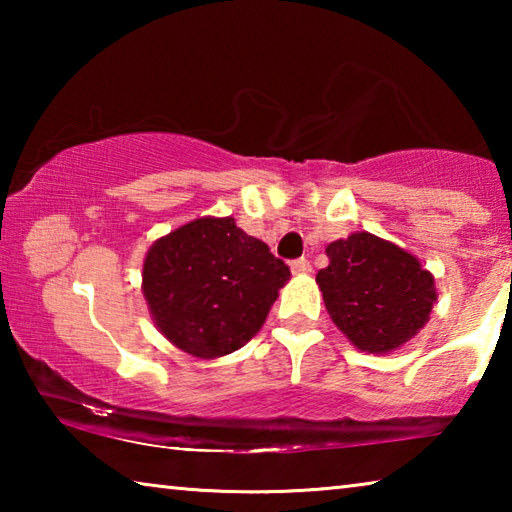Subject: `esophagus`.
Returning <instances> with one entry per match:
<instances>
[{
  "mask_svg": "<svg viewBox=\"0 0 512 512\" xmlns=\"http://www.w3.org/2000/svg\"><path fill=\"white\" fill-rule=\"evenodd\" d=\"M309 271H311L309 259L300 257V259H293V262H291V273H296V275H305V273H309Z\"/></svg>",
  "mask_w": 512,
  "mask_h": 512,
  "instance_id": "34e87169",
  "label": "esophagus"
}]
</instances>
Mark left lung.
Segmentation results:
<instances>
[{
  "label": "left lung",
  "instance_id": "obj_1",
  "mask_svg": "<svg viewBox=\"0 0 512 512\" xmlns=\"http://www.w3.org/2000/svg\"><path fill=\"white\" fill-rule=\"evenodd\" d=\"M325 253L329 266L316 282L329 318L354 348L388 354L427 325L438 293L418 257L370 232L336 239Z\"/></svg>",
  "mask_w": 512,
  "mask_h": 512
}]
</instances>
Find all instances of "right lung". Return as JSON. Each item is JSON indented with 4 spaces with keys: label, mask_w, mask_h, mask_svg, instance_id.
<instances>
[{
    "label": "right lung",
    "mask_w": 512,
    "mask_h": 512,
    "mask_svg": "<svg viewBox=\"0 0 512 512\" xmlns=\"http://www.w3.org/2000/svg\"><path fill=\"white\" fill-rule=\"evenodd\" d=\"M289 277V266L232 216H203L149 248L142 291L164 339L192 357L216 359L262 329Z\"/></svg>",
    "instance_id": "right-lung-1"
}]
</instances>
